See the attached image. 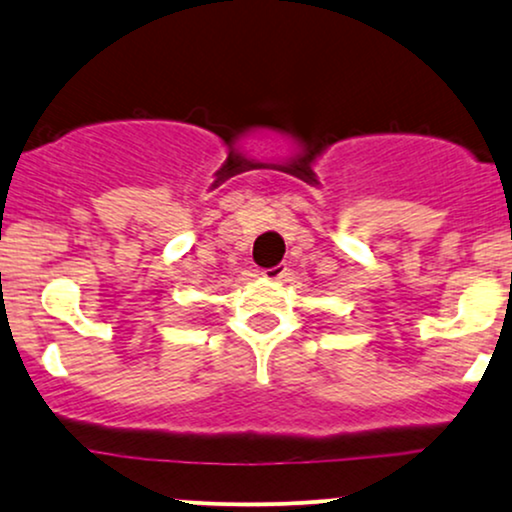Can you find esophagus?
<instances>
[{
	"instance_id": "34e87169",
	"label": "esophagus",
	"mask_w": 512,
	"mask_h": 512,
	"mask_svg": "<svg viewBox=\"0 0 512 512\" xmlns=\"http://www.w3.org/2000/svg\"><path fill=\"white\" fill-rule=\"evenodd\" d=\"M263 278H268V280H285L287 278V275H290V273H287V266H285V263H278V266H273V268H266V270H263Z\"/></svg>"
}]
</instances>
